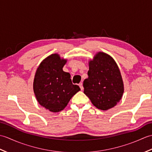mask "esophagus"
Masks as SVG:
<instances>
[{
  "label": "esophagus",
  "instance_id": "34e87169",
  "mask_svg": "<svg viewBox=\"0 0 152 152\" xmlns=\"http://www.w3.org/2000/svg\"><path fill=\"white\" fill-rule=\"evenodd\" d=\"M79 86H80V89H81V90H83V83L81 82V83H79Z\"/></svg>",
  "mask_w": 152,
  "mask_h": 152
}]
</instances>
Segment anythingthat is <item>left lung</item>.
Wrapping results in <instances>:
<instances>
[{
  "label": "left lung",
  "instance_id": "left-lung-1",
  "mask_svg": "<svg viewBox=\"0 0 152 152\" xmlns=\"http://www.w3.org/2000/svg\"><path fill=\"white\" fill-rule=\"evenodd\" d=\"M88 78L83 81V93L98 109L106 110L116 105L124 93V83L115 61L99 52L89 63Z\"/></svg>",
  "mask_w": 152,
  "mask_h": 152
}]
</instances>
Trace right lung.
I'll use <instances>...</instances> for the list:
<instances>
[{"instance_id": "right-lung-1", "label": "right lung", "mask_w": 152, "mask_h": 152, "mask_svg": "<svg viewBox=\"0 0 152 152\" xmlns=\"http://www.w3.org/2000/svg\"><path fill=\"white\" fill-rule=\"evenodd\" d=\"M66 62L59 55H51L40 64L34 76L33 89L38 102L53 112L63 110L80 90L72 83L70 74L63 70Z\"/></svg>"}]
</instances>
